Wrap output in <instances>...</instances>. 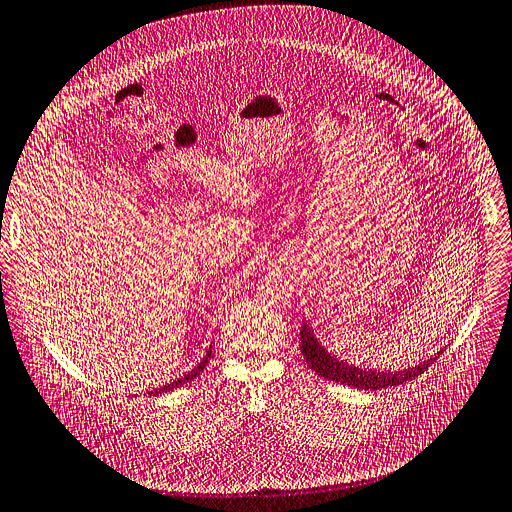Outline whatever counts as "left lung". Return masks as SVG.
Here are the masks:
<instances>
[{
  "mask_svg": "<svg viewBox=\"0 0 512 512\" xmlns=\"http://www.w3.org/2000/svg\"><path fill=\"white\" fill-rule=\"evenodd\" d=\"M300 347H302V355H304L306 363L310 365L312 371H316L320 378L333 380V382L345 384V386H353L359 390H382V388L398 386L412 378H418L421 374H425V369H429V365H433L437 361V357L443 353V349H441L431 359L421 361L418 365L408 367V369H400V371H380V369H371V367H355V365H349L345 359H339L337 355H331L327 349H324L306 322L302 324V331H300Z\"/></svg>",
  "mask_w": 512,
  "mask_h": 512,
  "instance_id": "1",
  "label": "left lung"
}]
</instances>
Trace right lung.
Returning <instances> with one entry per match:
<instances>
[{"instance_id": "1", "label": "right lung", "mask_w": 512, "mask_h": 512, "mask_svg": "<svg viewBox=\"0 0 512 512\" xmlns=\"http://www.w3.org/2000/svg\"><path fill=\"white\" fill-rule=\"evenodd\" d=\"M210 353H212V349H208V353H206V357L192 369V371H188V374L185 376H181V378H177L175 382H171V384H167V386H163V388H159V390H155V392H151V394H161V392H169V390H173V388H177V386H181V384H185V382H190V380H194V378H198L202 371H204V367H206V363H208V357H210Z\"/></svg>"}]
</instances>
